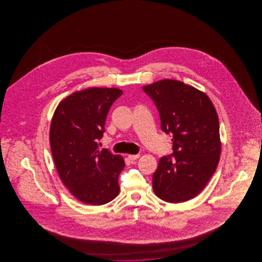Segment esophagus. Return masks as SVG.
<instances>
[{"label": "esophagus", "instance_id": "34e87169", "mask_svg": "<svg viewBox=\"0 0 262 262\" xmlns=\"http://www.w3.org/2000/svg\"><path fill=\"white\" fill-rule=\"evenodd\" d=\"M139 157V155H129L128 156L129 159H130V160H132V161H134V160H137Z\"/></svg>", "mask_w": 262, "mask_h": 262}]
</instances>
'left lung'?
Returning <instances> with one entry per match:
<instances>
[{
    "mask_svg": "<svg viewBox=\"0 0 262 262\" xmlns=\"http://www.w3.org/2000/svg\"><path fill=\"white\" fill-rule=\"evenodd\" d=\"M142 89L155 102L161 129L172 136L173 154L152 176L162 201L180 203L199 195L215 172L221 154L219 120L206 94L180 80L163 79Z\"/></svg>",
    "mask_w": 262,
    "mask_h": 262,
    "instance_id": "8db88e82",
    "label": "left lung"
}]
</instances>
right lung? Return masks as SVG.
<instances>
[{
    "mask_svg": "<svg viewBox=\"0 0 262 262\" xmlns=\"http://www.w3.org/2000/svg\"><path fill=\"white\" fill-rule=\"evenodd\" d=\"M117 88H88L67 96L56 107L50 141L62 184L78 201L103 205L120 193L118 178L125 164L119 155L99 150L106 115L122 95Z\"/></svg>",
    "mask_w": 262,
    "mask_h": 262,
    "instance_id": "add662e5",
    "label": "right lung"
}]
</instances>
